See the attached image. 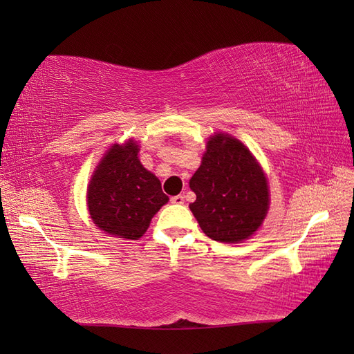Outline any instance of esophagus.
Returning <instances> with one entry per match:
<instances>
[{
  "label": "esophagus",
  "mask_w": 354,
  "mask_h": 354,
  "mask_svg": "<svg viewBox=\"0 0 354 354\" xmlns=\"http://www.w3.org/2000/svg\"><path fill=\"white\" fill-rule=\"evenodd\" d=\"M171 202L176 203V205H183V203H185V196L183 195H176V196L171 198Z\"/></svg>",
  "instance_id": "34e87169"
}]
</instances>
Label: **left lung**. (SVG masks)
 Here are the masks:
<instances>
[{
  "mask_svg": "<svg viewBox=\"0 0 354 354\" xmlns=\"http://www.w3.org/2000/svg\"><path fill=\"white\" fill-rule=\"evenodd\" d=\"M189 186L196 194L190 211L203 233L217 242L248 239L269 209L263 169L248 149L227 134L209 138Z\"/></svg>",
  "mask_w": 354,
  "mask_h": 354,
  "instance_id": "1",
  "label": "left lung"
}]
</instances>
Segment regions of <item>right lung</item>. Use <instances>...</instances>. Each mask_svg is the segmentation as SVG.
<instances>
[{"instance_id":"1","label":"right lung","mask_w":354,"mask_h":354,"mask_svg":"<svg viewBox=\"0 0 354 354\" xmlns=\"http://www.w3.org/2000/svg\"><path fill=\"white\" fill-rule=\"evenodd\" d=\"M137 153L133 140L112 146L94 171L87 192L94 224L125 239L143 236L152 217L168 202L160 181L140 164Z\"/></svg>"}]
</instances>
